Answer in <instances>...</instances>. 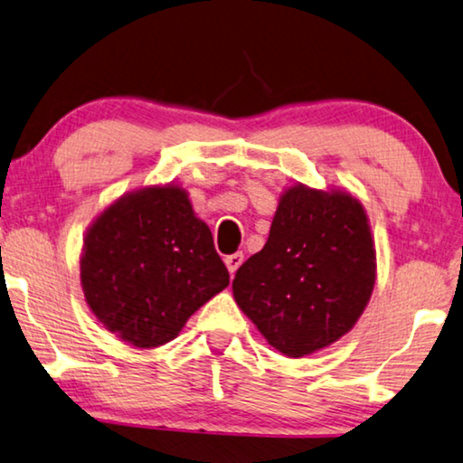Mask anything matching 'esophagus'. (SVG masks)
<instances>
[{
  "mask_svg": "<svg viewBox=\"0 0 463 463\" xmlns=\"http://www.w3.org/2000/svg\"><path fill=\"white\" fill-rule=\"evenodd\" d=\"M244 263V254L242 252H233V254H227L225 257V265H227V271L232 273H236L238 271V267Z\"/></svg>",
  "mask_w": 463,
  "mask_h": 463,
  "instance_id": "1",
  "label": "esophagus"
}]
</instances>
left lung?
Listing matches in <instances>:
<instances>
[{
  "label": "left lung",
  "mask_w": 463,
  "mask_h": 463,
  "mask_svg": "<svg viewBox=\"0 0 463 463\" xmlns=\"http://www.w3.org/2000/svg\"><path fill=\"white\" fill-rule=\"evenodd\" d=\"M376 284V248L364 204L345 190L294 184L269 238L236 271L233 298L267 343L305 357L357 324Z\"/></svg>",
  "instance_id": "obj_1"
}]
</instances>
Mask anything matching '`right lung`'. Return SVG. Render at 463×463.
Masks as SVG:
<instances>
[{"instance_id":"obj_1","label":"right lung","mask_w":463,"mask_h":463,"mask_svg":"<svg viewBox=\"0 0 463 463\" xmlns=\"http://www.w3.org/2000/svg\"><path fill=\"white\" fill-rule=\"evenodd\" d=\"M230 284L213 233L179 185L123 194L83 240L81 286L99 324L123 343L154 348L182 332Z\"/></svg>"}]
</instances>
